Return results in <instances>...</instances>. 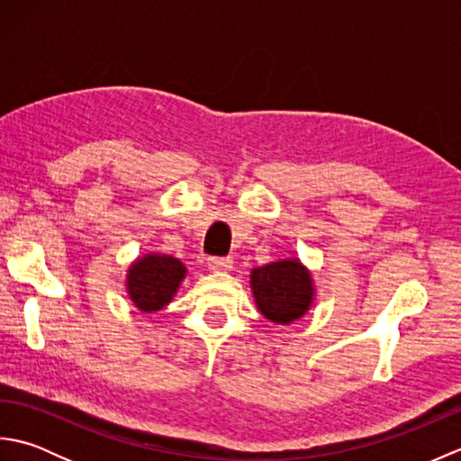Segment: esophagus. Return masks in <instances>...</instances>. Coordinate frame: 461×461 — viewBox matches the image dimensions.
I'll return each instance as SVG.
<instances>
[{
    "label": "esophagus",
    "mask_w": 461,
    "mask_h": 461,
    "mask_svg": "<svg viewBox=\"0 0 461 461\" xmlns=\"http://www.w3.org/2000/svg\"><path fill=\"white\" fill-rule=\"evenodd\" d=\"M233 266V261L230 258H210L208 259V267L213 273H223V271H230Z\"/></svg>",
    "instance_id": "34e87169"
}]
</instances>
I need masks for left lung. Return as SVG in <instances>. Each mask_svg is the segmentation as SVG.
<instances>
[{
    "label": "left lung",
    "mask_w": 461,
    "mask_h": 461,
    "mask_svg": "<svg viewBox=\"0 0 461 461\" xmlns=\"http://www.w3.org/2000/svg\"><path fill=\"white\" fill-rule=\"evenodd\" d=\"M249 287L259 312L277 325H291L315 303V281L299 258H285L253 267Z\"/></svg>",
    "instance_id": "8db88e82"
}]
</instances>
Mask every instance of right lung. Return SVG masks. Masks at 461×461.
Returning <instances> with one entry per match:
<instances>
[{"instance_id":"add662e5","label":"right lung","mask_w":461,"mask_h":461,"mask_svg":"<svg viewBox=\"0 0 461 461\" xmlns=\"http://www.w3.org/2000/svg\"><path fill=\"white\" fill-rule=\"evenodd\" d=\"M188 276L184 263L168 253H144L126 271V293L132 305L142 312L162 311L178 293Z\"/></svg>"}]
</instances>
